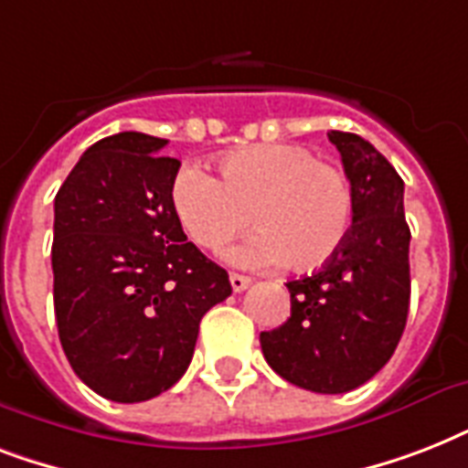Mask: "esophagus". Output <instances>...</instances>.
<instances>
[{
    "mask_svg": "<svg viewBox=\"0 0 468 468\" xmlns=\"http://www.w3.org/2000/svg\"><path fill=\"white\" fill-rule=\"evenodd\" d=\"M252 284V279L250 277H245V274H230V286H233V292L235 293H240V292H245V289H248V286Z\"/></svg>",
    "mask_w": 468,
    "mask_h": 468,
    "instance_id": "esophagus-1",
    "label": "esophagus"
}]
</instances>
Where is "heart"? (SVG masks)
<instances>
[{
    "label": "heart",
    "mask_w": 468,
    "mask_h": 468,
    "mask_svg": "<svg viewBox=\"0 0 468 468\" xmlns=\"http://www.w3.org/2000/svg\"><path fill=\"white\" fill-rule=\"evenodd\" d=\"M220 182L201 167H184L172 182V206L191 240L220 250L250 226L226 252L242 270H318L330 262L352 226V191L340 169L303 145H252L228 153Z\"/></svg>",
    "instance_id": "b5f03b06"
}]
</instances>
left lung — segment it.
I'll return each instance as SVG.
<instances>
[{"label":"left lung","instance_id":"left-lung-1","mask_svg":"<svg viewBox=\"0 0 468 468\" xmlns=\"http://www.w3.org/2000/svg\"><path fill=\"white\" fill-rule=\"evenodd\" d=\"M352 191V226L337 255L286 284L292 318L260 335L264 359L289 384L347 393L399 347L410 303V228L403 179L369 141L330 131Z\"/></svg>","mask_w":468,"mask_h":468}]
</instances>
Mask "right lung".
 I'll return each mask as SVG.
<instances>
[{
	"label": "right lung",
	"instance_id": "add662e5",
	"mask_svg": "<svg viewBox=\"0 0 468 468\" xmlns=\"http://www.w3.org/2000/svg\"><path fill=\"white\" fill-rule=\"evenodd\" d=\"M123 131L84 150L55 197L53 301L69 367L91 391L141 403L189 367L228 271L186 242L172 206L179 160Z\"/></svg>",
	"mask_w": 468,
	"mask_h": 468
}]
</instances>
